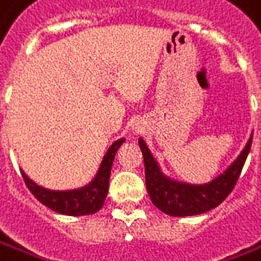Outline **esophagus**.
Returning a JSON list of instances; mask_svg holds the SVG:
<instances>
[{"instance_id":"34e87169","label":"esophagus","mask_w":261,"mask_h":261,"mask_svg":"<svg viewBox=\"0 0 261 261\" xmlns=\"http://www.w3.org/2000/svg\"><path fill=\"white\" fill-rule=\"evenodd\" d=\"M134 130H136V133H141L143 128H140V127H134Z\"/></svg>"}]
</instances>
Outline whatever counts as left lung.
<instances>
[{"label": "left lung", "mask_w": 261, "mask_h": 261, "mask_svg": "<svg viewBox=\"0 0 261 261\" xmlns=\"http://www.w3.org/2000/svg\"><path fill=\"white\" fill-rule=\"evenodd\" d=\"M251 138L253 134L249 138L243 151L232 162V165H229L225 169L223 174L202 185L175 181L167 176L161 171L160 164L151 154L145 141L140 138L138 144L144 156L145 185L152 203L161 212L178 218L200 215L220 205L229 196L238 182L246 158L250 151Z\"/></svg>", "instance_id": "8db88e82"}]
</instances>
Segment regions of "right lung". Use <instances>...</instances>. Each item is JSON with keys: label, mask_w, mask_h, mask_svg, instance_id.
<instances>
[{"label": "right lung", "mask_w": 261, "mask_h": 261, "mask_svg": "<svg viewBox=\"0 0 261 261\" xmlns=\"http://www.w3.org/2000/svg\"><path fill=\"white\" fill-rule=\"evenodd\" d=\"M124 141L125 138H120L110 145L92 182L77 189L50 191V189L36 185L32 179H29L28 175L23 171L21 174L32 195L49 209L62 215H67V216L93 215V213L99 212L105 203L106 196L109 192V181H110L113 161H114L117 149Z\"/></svg>", "instance_id": "add662e5"}]
</instances>
